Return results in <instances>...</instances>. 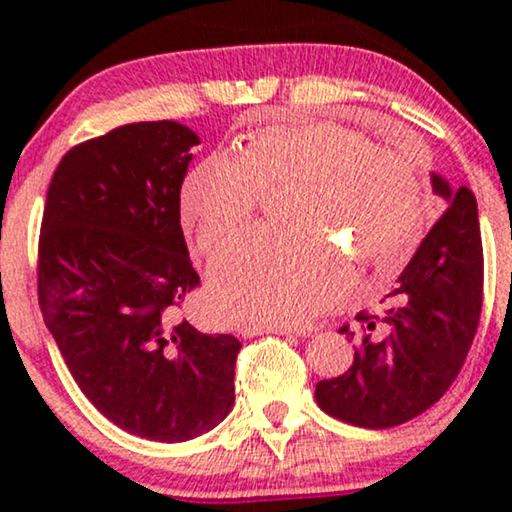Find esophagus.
Listing matches in <instances>:
<instances>
[{"mask_svg": "<svg viewBox=\"0 0 512 512\" xmlns=\"http://www.w3.org/2000/svg\"><path fill=\"white\" fill-rule=\"evenodd\" d=\"M263 333H275V335H286L293 333V328L289 326H279V324H247L242 326V335L244 338H254V335H263Z\"/></svg>", "mask_w": 512, "mask_h": 512, "instance_id": "esophagus-1", "label": "esophagus"}]
</instances>
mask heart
<instances>
[{"instance_id":"heart-1","label":"heart","mask_w":512,"mask_h":512,"mask_svg":"<svg viewBox=\"0 0 512 512\" xmlns=\"http://www.w3.org/2000/svg\"><path fill=\"white\" fill-rule=\"evenodd\" d=\"M298 186L296 228L242 237L214 268V296L230 317L296 324L324 310L352 282L340 249L382 275L403 265L426 223L422 149L410 139L375 144L335 121L268 125L240 153H212L188 172L181 214L205 254L244 230L265 193Z\"/></svg>"}]
</instances>
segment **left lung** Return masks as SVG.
Returning a JSON list of instances; mask_svg holds the SVG:
<instances>
[{"label": "left lung", "instance_id": "1", "mask_svg": "<svg viewBox=\"0 0 512 512\" xmlns=\"http://www.w3.org/2000/svg\"><path fill=\"white\" fill-rule=\"evenodd\" d=\"M433 191L450 202L398 277L382 314L359 312L347 373L317 384L319 408L363 429H389L440 401L464 366L482 312V240L475 195L452 191L433 174Z\"/></svg>", "mask_w": 512, "mask_h": 512}]
</instances>
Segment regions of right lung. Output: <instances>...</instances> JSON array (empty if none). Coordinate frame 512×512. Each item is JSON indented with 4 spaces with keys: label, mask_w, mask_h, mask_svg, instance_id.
<instances>
[{
    "label": "right lung",
    "mask_w": 512,
    "mask_h": 512,
    "mask_svg": "<svg viewBox=\"0 0 512 512\" xmlns=\"http://www.w3.org/2000/svg\"><path fill=\"white\" fill-rule=\"evenodd\" d=\"M198 142L149 121L76 144L41 219L39 307L69 373L109 422L158 443L214 429L235 401L242 342L181 317L200 286L179 221Z\"/></svg>",
    "instance_id": "right-lung-1"
}]
</instances>
